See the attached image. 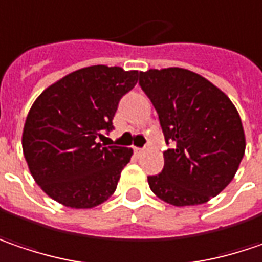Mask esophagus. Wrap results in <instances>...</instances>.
Wrapping results in <instances>:
<instances>
[{
    "label": "esophagus",
    "mask_w": 262,
    "mask_h": 262,
    "mask_svg": "<svg viewBox=\"0 0 262 262\" xmlns=\"http://www.w3.org/2000/svg\"><path fill=\"white\" fill-rule=\"evenodd\" d=\"M134 151H136V155H141L144 149H141V147H134Z\"/></svg>",
    "instance_id": "obj_1"
}]
</instances>
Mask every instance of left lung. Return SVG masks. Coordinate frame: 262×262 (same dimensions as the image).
I'll list each match as a JSON object with an SVG mask.
<instances>
[{
	"label": "left lung",
	"instance_id": "1",
	"mask_svg": "<svg viewBox=\"0 0 262 262\" xmlns=\"http://www.w3.org/2000/svg\"><path fill=\"white\" fill-rule=\"evenodd\" d=\"M138 84L171 144L162 172L147 177L151 191L174 206L208 202L229 186L245 155L234 104L208 79L181 68L140 72Z\"/></svg>",
	"mask_w": 262,
	"mask_h": 262
}]
</instances>
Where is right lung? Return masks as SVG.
Instances as JSON below:
<instances>
[{
  "instance_id": "right-lung-1",
  "label": "right lung",
  "mask_w": 262,
  "mask_h": 262,
  "mask_svg": "<svg viewBox=\"0 0 262 262\" xmlns=\"http://www.w3.org/2000/svg\"><path fill=\"white\" fill-rule=\"evenodd\" d=\"M137 79V71L97 64L66 75L35 100L21 146L33 180L51 199L85 209L116 190L133 149L97 138L113 129L119 100Z\"/></svg>"
}]
</instances>
